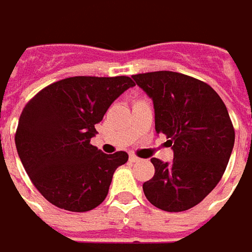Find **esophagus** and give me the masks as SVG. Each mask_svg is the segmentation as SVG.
<instances>
[{"label":"esophagus","instance_id":"34e87169","mask_svg":"<svg viewBox=\"0 0 252 252\" xmlns=\"http://www.w3.org/2000/svg\"><path fill=\"white\" fill-rule=\"evenodd\" d=\"M139 160H141V159H139V158H136V156H134V155H131V156H129V161H131V163H138Z\"/></svg>","mask_w":252,"mask_h":252}]
</instances>
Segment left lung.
<instances>
[{
    "label": "left lung",
    "instance_id": "obj_1",
    "mask_svg": "<svg viewBox=\"0 0 252 252\" xmlns=\"http://www.w3.org/2000/svg\"><path fill=\"white\" fill-rule=\"evenodd\" d=\"M153 101L155 128L167 136L173 161L152 158L155 176L143 183L148 201L166 212H183L208 195L229 163L234 128L209 85L171 71L132 75Z\"/></svg>",
    "mask_w": 252,
    "mask_h": 252
}]
</instances>
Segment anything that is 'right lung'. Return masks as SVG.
I'll list each match as a JSON object with an SVG mask.
<instances>
[{
	"instance_id": "add662e5",
	"label": "right lung",
	"mask_w": 252,
	"mask_h": 252,
	"mask_svg": "<svg viewBox=\"0 0 252 252\" xmlns=\"http://www.w3.org/2000/svg\"><path fill=\"white\" fill-rule=\"evenodd\" d=\"M135 86L128 76H74L51 83L25 106L15 145L41 195L57 208L88 212L109 194L128 153L107 155L91 143L111 103Z\"/></svg>"
}]
</instances>
